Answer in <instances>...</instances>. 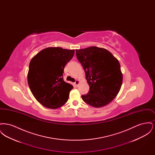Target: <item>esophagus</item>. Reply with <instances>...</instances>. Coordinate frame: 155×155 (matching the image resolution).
Here are the masks:
<instances>
[{
    "label": "esophagus",
    "instance_id": "esophagus-1",
    "mask_svg": "<svg viewBox=\"0 0 155 155\" xmlns=\"http://www.w3.org/2000/svg\"><path fill=\"white\" fill-rule=\"evenodd\" d=\"M79 83H80V81H79V80H76L75 81V82H74V84H75V85L77 87L78 85V84H79Z\"/></svg>",
    "mask_w": 155,
    "mask_h": 155
}]
</instances>
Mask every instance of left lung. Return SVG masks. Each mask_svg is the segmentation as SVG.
Instances as JSON below:
<instances>
[{
	"instance_id": "left-lung-1",
	"label": "left lung",
	"mask_w": 155,
	"mask_h": 155,
	"mask_svg": "<svg viewBox=\"0 0 155 155\" xmlns=\"http://www.w3.org/2000/svg\"><path fill=\"white\" fill-rule=\"evenodd\" d=\"M75 51L89 86L88 93L81 96L82 100L94 107L108 104L117 95L123 82L118 60L107 50L96 46Z\"/></svg>"
}]
</instances>
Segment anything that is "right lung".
I'll use <instances>...</instances> for the list:
<instances>
[{
  "label": "right lung",
  "mask_w": 155,
  "mask_h": 155,
  "mask_svg": "<svg viewBox=\"0 0 155 155\" xmlns=\"http://www.w3.org/2000/svg\"><path fill=\"white\" fill-rule=\"evenodd\" d=\"M74 54V49L50 47L31 59L28 84L32 95L45 107L55 109L67 102L73 87L63 80V73Z\"/></svg>",
  "instance_id": "1"
}]
</instances>
